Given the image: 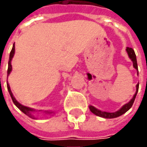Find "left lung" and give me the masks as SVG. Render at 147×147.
<instances>
[{
    "mask_svg": "<svg viewBox=\"0 0 147 147\" xmlns=\"http://www.w3.org/2000/svg\"><path fill=\"white\" fill-rule=\"evenodd\" d=\"M126 51H127V54H128L129 59L132 60L134 67L136 70H138L137 58L136 55H135V53H134V51L131 47H127V48H126ZM138 86H139V84H138L136 85V92H135V94L134 95L133 98L131 99L127 104H125V105H123L122 107L119 110H117V112H114V113H108V112L100 111V110L96 109V108L93 107V106H92V105L89 106V109H90V111L92 112V113H94L95 115L100 117H104V118H115V117H120V116H121L122 114H124L125 113H126L130 108L132 107L133 104H134V100H135V97H136V95L137 93H138Z\"/></svg>",
    "mask_w": 147,
    "mask_h": 147,
    "instance_id": "8db88e82",
    "label": "left lung"
}]
</instances>
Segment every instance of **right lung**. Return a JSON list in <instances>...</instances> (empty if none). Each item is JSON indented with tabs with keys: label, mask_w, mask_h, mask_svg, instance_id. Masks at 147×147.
<instances>
[{
	"label": "right lung",
	"mask_w": 147,
	"mask_h": 147,
	"mask_svg": "<svg viewBox=\"0 0 147 147\" xmlns=\"http://www.w3.org/2000/svg\"><path fill=\"white\" fill-rule=\"evenodd\" d=\"M14 53H15V47H14V44H13V48H12V50H11L10 54H9V63H8V71H7V76H9V73L11 72V71H12L11 60H12L13 57V55H14ZM7 88H8V91H9V95H10L11 98H12V100H13V104H14L22 112V113H24L26 115H27L28 117H31V118H33V119H35L36 117H34V116L33 115V112H34L35 110H34V109H31V108L24 106V105H21L19 102H18V101H17V100H16L14 96H13V93H12V92H11V89H10V87H9V84L8 83H7ZM44 113H47V114L54 115L55 112L44 111Z\"/></svg>",
	"instance_id": "right-lung-1"
}]
</instances>
